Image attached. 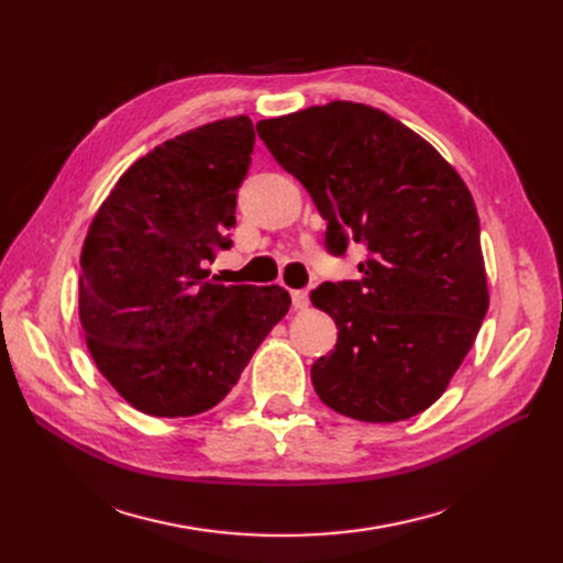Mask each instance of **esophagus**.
Masks as SVG:
<instances>
[{
    "label": "esophagus",
    "mask_w": 563,
    "mask_h": 563,
    "mask_svg": "<svg viewBox=\"0 0 563 563\" xmlns=\"http://www.w3.org/2000/svg\"><path fill=\"white\" fill-rule=\"evenodd\" d=\"M291 300H294V308L296 310H305L310 305L308 291H291Z\"/></svg>",
    "instance_id": "34e87169"
}]
</instances>
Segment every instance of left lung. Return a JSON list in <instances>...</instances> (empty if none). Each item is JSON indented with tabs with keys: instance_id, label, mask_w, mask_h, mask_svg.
Segmentation results:
<instances>
[{
	"instance_id": "obj_1",
	"label": "left lung",
	"mask_w": 563,
	"mask_h": 563,
	"mask_svg": "<svg viewBox=\"0 0 563 563\" xmlns=\"http://www.w3.org/2000/svg\"><path fill=\"white\" fill-rule=\"evenodd\" d=\"M255 131L327 220V251H366L362 279L323 282L310 296L338 327L333 352L312 364L319 399L364 422L422 413L488 310L467 185L416 131L350 100L263 119Z\"/></svg>"
}]
</instances>
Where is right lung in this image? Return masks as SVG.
I'll return each instance as SVG.
<instances>
[{
	"mask_svg": "<svg viewBox=\"0 0 563 563\" xmlns=\"http://www.w3.org/2000/svg\"><path fill=\"white\" fill-rule=\"evenodd\" d=\"M255 133L240 114L157 145L117 180L81 249L79 319L98 371L157 418L209 411L288 312L282 286H225Z\"/></svg>",
	"mask_w": 563,
	"mask_h": 563,
	"instance_id": "1",
	"label": "right lung"
}]
</instances>
